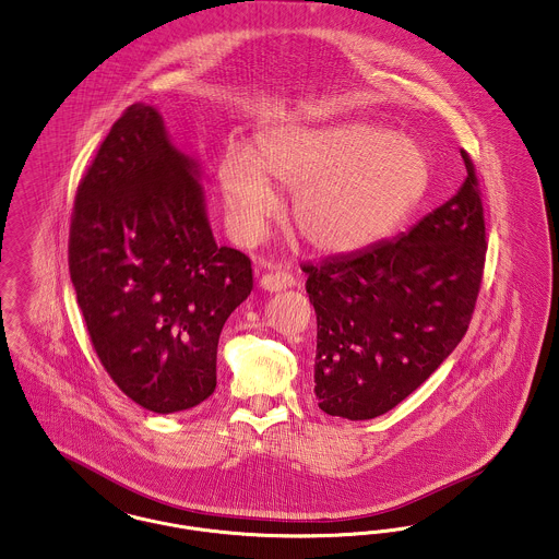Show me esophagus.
I'll return each instance as SVG.
<instances>
[{"label":"esophagus","mask_w":559,"mask_h":559,"mask_svg":"<svg viewBox=\"0 0 559 559\" xmlns=\"http://www.w3.org/2000/svg\"><path fill=\"white\" fill-rule=\"evenodd\" d=\"M296 278L287 272H267L260 278V287L263 292H270V294H278V292H285L289 287H294Z\"/></svg>","instance_id":"1"}]
</instances>
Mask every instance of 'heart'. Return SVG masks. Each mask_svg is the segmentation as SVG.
Listing matches in <instances>:
<instances>
[{
  "label": "heart",
  "mask_w": 559,
  "mask_h": 559,
  "mask_svg": "<svg viewBox=\"0 0 559 559\" xmlns=\"http://www.w3.org/2000/svg\"><path fill=\"white\" fill-rule=\"evenodd\" d=\"M219 181L231 230L242 240L260 238L278 211L276 183L296 190L297 234L321 253L348 255L384 240L420 204L430 165L416 141L376 124L285 127L260 150L228 143Z\"/></svg>",
  "instance_id": "heart-1"
}]
</instances>
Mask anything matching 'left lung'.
<instances>
[{
    "label": "left lung",
    "instance_id": "8db88e82",
    "mask_svg": "<svg viewBox=\"0 0 559 559\" xmlns=\"http://www.w3.org/2000/svg\"><path fill=\"white\" fill-rule=\"evenodd\" d=\"M459 192L414 228L304 265L317 312L314 396L329 416L371 420L414 393L466 333L486 262V224L464 150Z\"/></svg>",
    "mask_w": 559,
    "mask_h": 559
}]
</instances>
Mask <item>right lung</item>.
Instances as JSON below:
<instances>
[{"label":"right lung","instance_id":"add662e5","mask_svg":"<svg viewBox=\"0 0 559 559\" xmlns=\"http://www.w3.org/2000/svg\"><path fill=\"white\" fill-rule=\"evenodd\" d=\"M204 170L134 103L100 143L71 219L69 272L103 367L154 414L209 399L224 323L253 289L245 253L219 247Z\"/></svg>","mask_w":559,"mask_h":559}]
</instances>
